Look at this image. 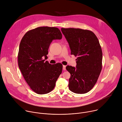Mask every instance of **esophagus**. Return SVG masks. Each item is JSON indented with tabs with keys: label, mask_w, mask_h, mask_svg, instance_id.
Listing matches in <instances>:
<instances>
[{
	"label": "esophagus",
	"mask_w": 122,
	"mask_h": 122,
	"mask_svg": "<svg viewBox=\"0 0 122 122\" xmlns=\"http://www.w3.org/2000/svg\"><path fill=\"white\" fill-rule=\"evenodd\" d=\"M66 66H65V65H63V70H64V71H66Z\"/></svg>",
	"instance_id": "esophagus-1"
}]
</instances>
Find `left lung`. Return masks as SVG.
<instances>
[{"instance_id":"left-lung-1","label":"left lung","mask_w":122,"mask_h":122,"mask_svg":"<svg viewBox=\"0 0 122 122\" xmlns=\"http://www.w3.org/2000/svg\"><path fill=\"white\" fill-rule=\"evenodd\" d=\"M68 43L71 54L77 56L76 67L67 66L71 76L68 87L76 94L90 91L102 69V51L98 40L91 31L80 28H61Z\"/></svg>"}]
</instances>
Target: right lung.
<instances>
[{
	"label": "right lung",
	"mask_w": 122,
	"mask_h": 122,
	"mask_svg": "<svg viewBox=\"0 0 122 122\" xmlns=\"http://www.w3.org/2000/svg\"><path fill=\"white\" fill-rule=\"evenodd\" d=\"M62 38L58 28L42 26L27 32L21 41L18 55L19 67L30 88L38 94H46L53 90L62 73L61 64L51 65L42 58H47L53 41Z\"/></svg>",
	"instance_id": "1"
}]
</instances>
